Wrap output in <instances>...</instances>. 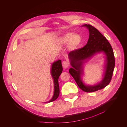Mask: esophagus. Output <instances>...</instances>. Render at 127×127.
Segmentation results:
<instances>
[{"mask_svg": "<svg viewBox=\"0 0 127 127\" xmlns=\"http://www.w3.org/2000/svg\"><path fill=\"white\" fill-rule=\"evenodd\" d=\"M69 65L68 62L64 61H63V62H62V66H63V67L64 68H65V69H66V68H68Z\"/></svg>", "mask_w": 127, "mask_h": 127, "instance_id": "34e87169", "label": "esophagus"}]
</instances>
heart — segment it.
<instances>
[{
	"mask_svg": "<svg viewBox=\"0 0 127 127\" xmlns=\"http://www.w3.org/2000/svg\"><path fill=\"white\" fill-rule=\"evenodd\" d=\"M82 41V37L79 33H72L71 32H67L59 37L58 39V43L64 45L68 44V48L71 50L77 49Z\"/></svg>",
	"mask_w": 127,
	"mask_h": 127,
	"instance_id": "1",
	"label": "heart"
}]
</instances>
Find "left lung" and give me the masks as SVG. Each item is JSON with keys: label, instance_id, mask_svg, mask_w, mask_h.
Returning a JSON list of instances; mask_svg holds the SVG:
<instances>
[{"label": "left lung", "instance_id": "1", "mask_svg": "<svg viewBox=\"0 0 127 127\" xmlns=\"http://www.w3.org/2000/svg\"><path fill=\"white\" fill-rule=\"evenodd\" d=\"M82 27L88 29L89 39L87 44L84 47L71 51L68 54L72 67L69 69V72L80 89L86 92H92L105 88L110 82L115 66V58L110 44L96 29L90 24H84ZM101 52H103L106 56L103 79L95 85H86L81 79L83 74V63L95 55Z\"/></svg>", "mask_w": 127, "mask_h": 127}]
</instances>
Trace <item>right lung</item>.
<instances>
[{"mask_svg":"<svg viewBox=\"0 0 127 127\" xmlns=\"http://www.w3.org/2000/svg\"><path fill=\"white\" fill-rule=\"evenodd\" d=\"M63 71L62 65L61 63V60H59L57 61L54 62L51 67L50 69V73L52 77V78L54 81V93L53 97L51 99L48 101V103L53 102L59 96V94H60V90H59V85L58 83V79L60 74H61ZM45 102L44 103H46Z\"/></svg>","mask_w":127,"mask_h":127,"instance_id":"add662e5","label":"right lung"}]
</instances>
